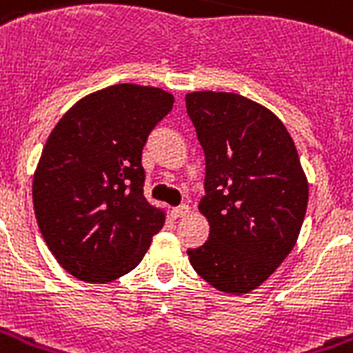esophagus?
<instances>
[{
    "mask_svg": "<svg viewBox=\"0 0 353 353\" xmlns=\"http://www.w3.org/2000/svg\"><path fill=\"white\" fill-rule=\"evenodd\" d=\"M187 212H188V205L187 203H181L179 207H174V209H172V216H174V219H181V216H185Z\"/></svg>",
    "mask_w": 353,
    "mask_h": 353,
    "instance_id": "esophagus-1",
    "label": "esophagus"
}]
</instances>
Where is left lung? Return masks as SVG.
<instances>
[{
  "instance_id": "obj_1",
  "label": "left lung",
  "mask_w": 353,
  "mask_h": 353,
  "mask_svg": "<svg viewBox=\"0 0 353 353\" xmlns=\"http://www.w3.org/2000/svg\"><path fill=\"white\" fill-rule=\"evenodd\" d=\"M185 101L205 153L200 211L211 225L188 259L214 289L244 294L294 248L307 179L290 134L266 107L231 92H192Z\"/></svg>"
}]
</instances>
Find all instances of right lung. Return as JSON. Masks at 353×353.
<instances>
[{
  "label": "right lung",
  "mask_w": 353,
  "mask_h": 353,
  "mask_svg": "<svg viewBox=\"0 0 353 353\" xmlns=\"http://www.w3.org/2000/svg\"><path fill=\"white\" fill-rule=\"evenodd\" d=\"M172 94L141 85L98 90L64 114L33 179L40 233L74 278L107 283L133 270L165 214L144 198L142 150Z\"/></svg>",
  "instance_id": "obj_1"
}]
</instances>
